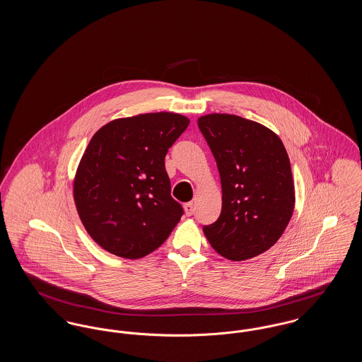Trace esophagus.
<instances>
[{"instance_id":"34e87169","label":"esophagus","mask_w":362,"mask_h":362,"mask_svg":"<svg viewBox=\"0 0 362 362\" xmlns=\"http://www.w3.org/2000/svg\"><path fill=\"white\" fill-rule=\"evenodd\" d=\"M194 210H195V207H194L192 202L185 204V211H186L187 216H192V214H194Z\"/></svg>"}]
</instances>
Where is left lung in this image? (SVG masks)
Wrapping results in <instances>:
<instances>
[{
	"label": "left lung",
	"instance_id": "8db88e82",
	"mask_svg": "<svg viewBox=\"0 0 362 362\" xmlns=\"http://www.w3.org/2000/svg\"><path fill=\"white\" fill-rule=\"evenodd\" d=\"M198 127L223 187L220 217L204 226L205 236L224 258H254L276 244L292 217L294 185L286 149L272 130L238 115H205Z\"/></svg>",
	"mask_w": 362,
	"mask_h": 362
}]
</instances>
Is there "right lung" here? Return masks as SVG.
<instances>
[{"instance_id":"1","label":"right lung","mask_w":362,"mask_h":362,"mask_svg":"<svg viewBox=\"0 0 362 362\" xmlns=\"http://www.w3.org/2000/svg\"><path fill=\"white\" fill-rule=\"evenodd\" d=\"M189 121L153 112L110 122L89 141L74 179L86 232L121 258L151 254L171 235L183 207L171 197L164 158Z\"/></svg>"}]
</instances>
